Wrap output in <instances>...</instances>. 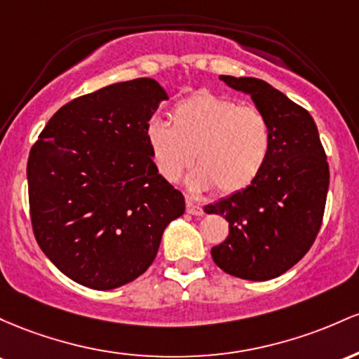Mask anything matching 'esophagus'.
I'll use <instances>...</instances> for the list:
<instances>
[{
	"label": "esophagus",
	"instance_id": "obj_1",
	"mask_svg": "<svg viewBox=\"0 0 359 359\" xmlns=\"http://www.w3.org/2000/svg\"><path fill=\"white\" fill-rule=\"evenodd\" d=\"M187 212L190 213V215H201V213H203V208H201L198 203H195L191 198H187Z\"/></svg>",
	"mask_w": 359,
	"mask_h": 359
}]
</instances>
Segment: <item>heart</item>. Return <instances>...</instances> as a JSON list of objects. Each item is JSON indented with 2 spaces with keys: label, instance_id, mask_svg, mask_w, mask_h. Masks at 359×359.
Here are the masks:
<instances>
[{
  "label": "heart",
  "instance_id": "1",
  "mask_svg": "<svg viewBox=\"0 0 359 359\" xmlns=\"http://www.w3.org/2000/svg\"><path fill=\"white\" fill-rule=\"evenodd\" d=\"M146 140L158 172L166 181L188 176L191 190L217 187L224 195L251 187L264 169L273 134L268 116L256 107H239L233 100L200 91L172 107L171 123L149 120Z\"/></svg>",
  "mask_w": 359,
  "mask_h": 359
}]
</instances>
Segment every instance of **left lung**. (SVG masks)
<instances>
[{"mask_svg":"<svg viewBox=\"0 0 359 359\" xmlns=\"http://www.w3.org/2000/svg\"><path fill=\"white\" fill-rule=\"evenodd\" d=\"M220 79L251 96L268 116L273 142L251 187L203 208L229 222L227 239L213 245L212 257L229 275L266 281L299 263L316 241L327 198L329 164L307 110L263 79Z\"/></svg>","mask_w":359,"mask_h":359,"instance_id":"8db88e82","label":"left lung"}]
</instances>
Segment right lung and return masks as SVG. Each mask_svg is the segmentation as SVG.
<instances>
[{
    "instance_id": "right-lung-1",
    "label": "right lung",
    "mask_w": 359,
    "mask_h": 359,
    "mask_svg": "<svg viewBox=\"0 0 359 359\" xmlns=\"http://www.w3.org/2000/svg\"><path fill=\"white\" fill-rule=\"evenodd\" d=\"M164 100L156 79L110 84L59 108L32 147L35 239L76 283L114 290L134 281L184 213L183 195L159 175L146 140Z\"/></svg>"
}]
</instances>
